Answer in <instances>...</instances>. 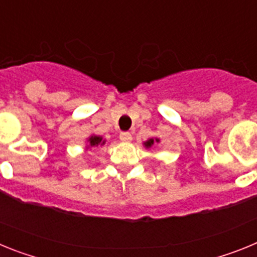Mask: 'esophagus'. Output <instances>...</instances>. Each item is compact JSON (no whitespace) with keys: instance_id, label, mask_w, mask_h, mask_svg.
I'll return each mask as SVG.
<instances>
[{"instance_id":"obj_1","label":"esophagus","mask_w":257,"mask_h":257,"mask_svg":"<svg viewBox=\"0 0 257 257\" xmlns=\"http://www.w3.org/2000/svg\"><path fill=\"white\" fill-rule=\"evenodd\" d=\"M119 140L121 142H130V140H133V135L130 133H121L119 134Z\"/></svg>"}]
</instances>
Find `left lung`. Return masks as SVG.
Instances as JSON below:
<instances>
[{"label": "left lung", "mask_w": 257, "mask_h": 257, "mask_svg": "<svg viewBox=\"0 0 257 257\" xmlns=\"http://www.w3.org/2000/svg\"><path fill=\"white\" fill-rule=\"evenodd\" d=\"M154 142L160 143V139H158V138H156V139H148L147 142H144V147L145 148H151L152 145L154 144Z\"/></svg>", "instance_id": "left-lung-1"}]
</instances>
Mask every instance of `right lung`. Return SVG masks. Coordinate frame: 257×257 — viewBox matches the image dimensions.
Masks as SVG:
<instances>
[{"mask_svg":"<svg viewBox=\"0 0 257 257\" xmlns=\"http://www.w3.org/2000/svg\"><path fill=\"white\" fill-rule=\"evenodd\" d=\"M105 144V140L101 138V136H97V135H90L86 139V149H90L92 147H99V145H104Z\"/></svg>","mask_w":257,"mask_h":257,"instance_id":"right-lung-1","label":"right lung"}]
</instances>
